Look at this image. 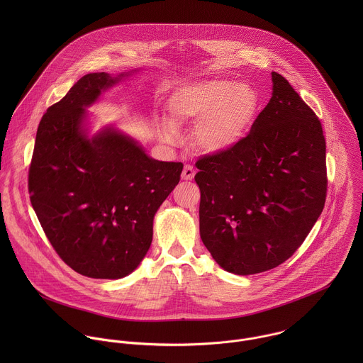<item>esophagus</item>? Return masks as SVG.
I'll return each mask as SVG.
<instances>
[{
    "label": "esophagus",
    "instance_id": "esophagus-1",
    "mask_svg": "<svg viewBox=\"0 0 363 363\" xmlns=\"http://www.w3.org/2000/svg\"><path fill=\"white\" fill-rule=\"evenodd\" d=\"M196 176V170L193 166L190 164H186L184 169H183V173H182V179L183 180H193Z\"/></svg>",
    "mask_w": 363,
    "mask_h": 363
}]
</instances>
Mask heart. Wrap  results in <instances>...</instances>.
Instances as JSON below:
<instances>
[{"label":"heart","mask_w":363,"mask_h":363,"mask_svg":"<svg viewBox=\"0 0 363 363\" xmlns=\"http://www.w3.org/2000/svg\"><path fill=\"white\" fill-rule=\"evenodd\" d=\"M170 118L159 123L162 137L176 143L179 127L196 123L194 141L206 154L219 155L238 148L252 134L259 114L257 89L225 78L187 84L169 98Z\"/></svg>","instance_id":"1"}]
</instances>
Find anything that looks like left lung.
<instances>
[{
  "label": "left lung",
  "instance_id": "obj_1",
  "mask_svg": "<svg viewBox=\"0 0 363 363\" xmlns=\"http://www.w3.org/2000/svg\"><path fill=\"white\" fill-rule=\"evenodd\" d=\"M271 99L247 140L196 163L201 240L218 265L236 275L289 259L325 203L320 120L282 75L271 72Z\"/></svg>",
  "mask_w": 363,
  "mask_h": 363
}]
</instances>
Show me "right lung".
<instances>
[{
    "label": "right lung",
    "mask_w": 363,
    "mask_h": 363,
    "mask_svg": "<svg viewBox=\"0 0 363 363\" xmlns=\"http://www.w3.org/2000/svg\"><path fill=\"white\" fill-rule=\"evenodd\" d=\"M140 69L92 72L42 117L29 169V194L54 250L89 278L131 274L152 243L156 211L183 163L162 162L114 124L91 134L88 107Z\"/></svg>",
    "instance_id": "1"
}]
</instances>
